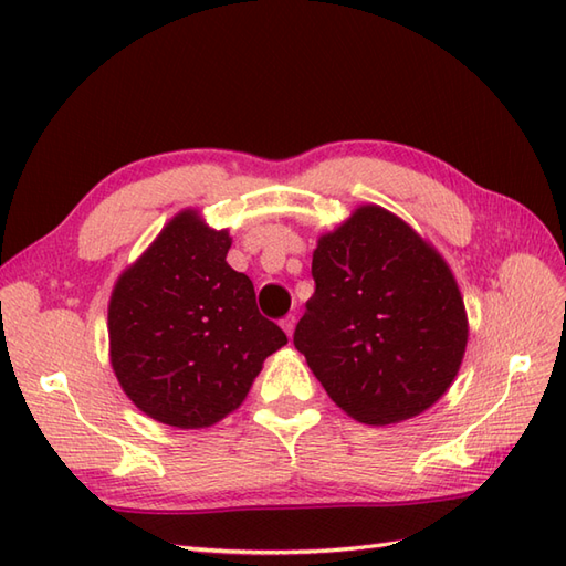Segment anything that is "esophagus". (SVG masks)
<instances>
[{"label": "esophagus", "mask_w": 566, "mask_h": 566, "mask_svg": "<svg viewBox=\"0 0 566 566\" xmlns=\"http://www.w3.org/2000/svg\"><path fill=\"white\" fill-rule=\"evenodd\" d=\"M294 326H296V316H294V314H290V316H284V318H282V328H284V333H286V335H290V338L294 335Z\"/></svg>", "instance_id": "esophagus-1"}]
</instances>
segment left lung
Segmentation results:
<instances>
[{
    "label": "left lung",
    "instance_id": "left-lung-1",
    "mask_svg": "<svg viewBox=\"0 0 566 566\" xmlns=\"http://www.w3.org/2000/svg\"><path fill=\"white\" fill-rule=\"evenodd\" d=\"M311 274L294 345L347 416L399 423L450 389L467 311L448 262L411 226L365 203L318 238Z\"/></svg>",
    "mask_w": 566,
    "mask_h": 566
}]
</instances>
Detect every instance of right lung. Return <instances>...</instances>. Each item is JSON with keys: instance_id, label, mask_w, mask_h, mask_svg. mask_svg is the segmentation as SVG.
Masks as SVG:
<instances>
[{"instance_id": "add662e5", "label": "right lung", "mask_w": 566, "mask_h": 566, "mask_svg": "<svg viewBox=\"0 0 566 566\" xmlns=\"http://www.w3.org/2000/svg\"><path fill=\"white\" fill-rule=\"evenodd\" d=\"M231 235L179 211L118 276L109 302L114 375L143 413L209 428L243 403L262 363L286 345L250 276L226 262Z\"/></svg>"}]
</instances>
